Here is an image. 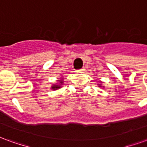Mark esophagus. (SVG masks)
Instances as JSON below:
<instances>
[{"label": "esophagus", "instance_id": "esophagus-1", "mask_svg": "<svg viewBox=\"0 0 147 147\" xmlns=\"http://www.w3.org/2000/svg\"><path fill=\"white\" fill-rule=\"evenodd\" d=\"M84 71H85V68H84V67H83V68L80 69V70H79V71H80V72H83Z\"/></svg>", "mask_w": 147, "mask_h": 147}]
</instances>
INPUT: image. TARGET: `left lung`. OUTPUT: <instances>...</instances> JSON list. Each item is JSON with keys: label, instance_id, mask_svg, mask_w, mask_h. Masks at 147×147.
<instances>
[{"label": "left lung", "instance_id": "left-lung-1", "mask_svg": "<svg viewBox=\"0 0 147 147\" xmlns=\"http://www.w3.org/2000/svg\"><path fill=\"white\" fill-rule=\"evenodd\" d=\"M98 86H99V87H102V84H99Z\"/></svg>", "mask_w": 147, "mask_h": 147}]
</instances>
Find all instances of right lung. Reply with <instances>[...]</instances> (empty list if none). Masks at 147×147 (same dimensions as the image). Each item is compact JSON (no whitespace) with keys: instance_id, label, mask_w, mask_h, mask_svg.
Wrapping results in <instances>:
<instances>
[{"instance_id":"right-lung-1","label":"right lung","mask_w":147,"mask_h":147,"mask_svg":"<svg viewBox=\"0 0 147 147\" xmlns=\"http://www.w3.org/2000/svg\"><path fill=\"white\" fill-rule=\"evenodd\" d=\"M57 82H59V83H58V84H54V85H53V86H51L52 90H55L60 89L61 86H62V85H63V83H64V81H63V80H57Z\"/></svg>"}]
</instances>
